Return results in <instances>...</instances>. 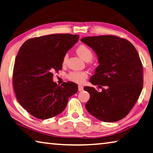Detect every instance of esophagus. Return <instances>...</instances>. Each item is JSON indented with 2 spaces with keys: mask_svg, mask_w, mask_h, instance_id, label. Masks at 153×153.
I'll use <instances>...</instances> for the list:
<instances>
[{
  "mask_svg": "<svg viewBox=\"0 0 153 153\" xmlns=\"http://www.w3.org/2000/svg\"><path fill=\"white\" fill-rule=\"evenodd\" d=\"M78 89L79 91H82V90H83V87L82 86V85H79V87H78Z\"/></svg>",
  "mask_w": 153,
  "mask_h": 153,
  "instance_id": "esophagus-1",
  "label": "esophagus"
}]
</instances>
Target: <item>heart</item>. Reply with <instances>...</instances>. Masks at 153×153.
Returning <instances> with one entry per match:
<instances>
[{
    "mask_svg": "<svg viewBox=\"0 0 153 153\" xmlns=\"http://www.w3.org/2000/svg\"><path fill=\"white\" fill-rule=\"evenodd\" d=\"M76 52L77 54L81 57L82 60L85 61H90L93 57V53L91 50L89 48H88L87 45H81L76 48ZM67 60V56L65 55L64 56L62 63L64 64L66 62ZM88 74L86 72L84 71H72L69 72L67 75V78H68L70 81L76 83H82L85 79H87Z\"/></svg>",
    "mask_w": 153,
    "mask_h": 153,
    "instance_id": "b5f03b06",
    "label": "heart"
}]
</instances>
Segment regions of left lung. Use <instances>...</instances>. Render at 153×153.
<instances>
[{"label": "left lung", "mask_w": 153, "mask_h": 153, "mask_svg": "<svg viewBox=\"0 0 153 153\" xmlns=\"http://www.w3.org/2000/svg\"><path fill=\"white\" fill-rule=\"evenodd\" d=\"M92 48L100 64L89 81L103 88L85 87L90 94L85 105L89 113L105 122L127 116L137 101L143 87V64L136 48L128 40L115 36L82 37Z\"/></svg>", "instance_id": "8db88e82"}]
</instances>
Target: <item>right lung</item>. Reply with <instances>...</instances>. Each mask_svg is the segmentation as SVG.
<instances>
[{"mask_svg":"<svg viewBox=\"0 0 153 153\" xmlns=\"http://www.w3.org/2000/svg\"><path fill=\"white\" fill-rule=\"evenodd\" d=\"M79 38L78 35L52 34L29 39L21 45L13 84L19 103L33 116L45 120L57 116L78 91V85L72 82L58 86L53 73L62 68L64 56Z\"/></svg>","mask_w":153,"mask_h":153,"instance_id":"add662e5","label":"right lung"}]
</instances>
